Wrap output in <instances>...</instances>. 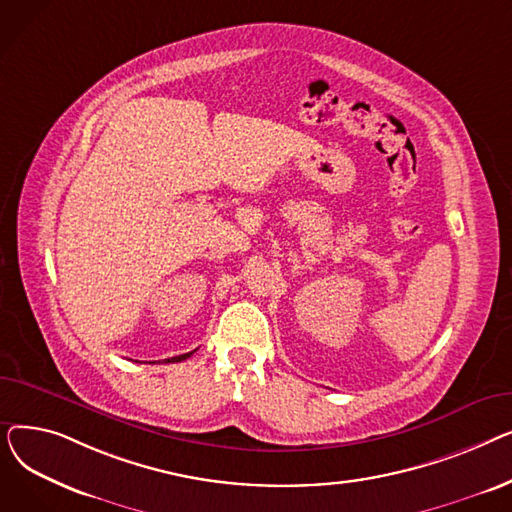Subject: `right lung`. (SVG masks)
<instances>
[{
	"label": "right lung",
	"mask_w": 512,
	"mask_h": 512,
	"mask_svg": "<svg viewBox=\"0 0 512 512\" xmlns=\"http://www.w3.org/2000/svg\"><path fill=\"white\" fill-rule=\"evenodd\" d=\"M193 353H186V355H178V357H172V359H164V363H178V361H184V359H188L191 357Z\"/></svg>",
	"instance_id": "right-lung-1"
}]
</instances>
